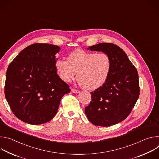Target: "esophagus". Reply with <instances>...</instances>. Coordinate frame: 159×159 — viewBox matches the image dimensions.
<instances>
[{
	"instance_id": "obj_1",
	"label": "esophagus",
	"mask_w": 159,
	"mask_h": 159,
	"mask_svg": "<svg viewBox=\"0 0 159 159\" xmlns=\"http://www.w3.org/2000/svg\"><path fill=\"white\" fill-rule=\"evenodd\" d=\"M71 91H72V93H74V94H77V93H80V91H79V90H77V89H72Z\"/></svg>"
}]
</instances>
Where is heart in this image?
I'll list each match as a JSON object with an SVG mask.
<instances>
[{
    "mask_svg": "<svg viewBox=\"0 0 159 159\" xmlns=\"http://www.w3.org/2000/svg\"><path fill=\"white\" fill-rule=\"evenodd\" d=\"M111 60L106 53L76 50L68 56V60L58 58L55 66L60 79L70 82L77 73L79 84L84 89L94 90L102 86L111 70Z\"/></svg>",
    "mask_w": 159,
    "mask_h": 159,
    "instance_id": "obj_1",
    "label": "heart"
}]
</instances>
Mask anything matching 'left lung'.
<instances>
[{"label":"left lung","mask_w":159,"mask_h":159,"mask_svg":"<svg viewBox=\"0 0 159 159\" xmlns=\"http://www.w3.org/2000/svg\"><path fill=\"white\" fill-rule=\"evenodd\" d=\"M87 49L107 54L112 65L105 84L90 93L91 101L85 107V113L96 126L116 125L127 118L139 99L137 70L126 53L115 44L102 43Z\"/></svg>","instance_id":"8db88e82"}]
</instances>
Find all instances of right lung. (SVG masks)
Returning <instances> with one entry per match:
<instances>
[{"mask_svg": "<svg viewBox=\"0 0 159 159\" xmlns=\"http://www.w3.org/2000/svg\"><path fill=\"white\" fill-rule=\"evenodd\" d=\"M60 48L35 43L22 50L9 64L5 84L6 99L14 115L30 125L50 121L61 98L70 92L55 66Z\"/></svg>", "mask_w": 159, "mask_h": 159, "instance_id": "1", "label": "right lung"}]
</instances>
